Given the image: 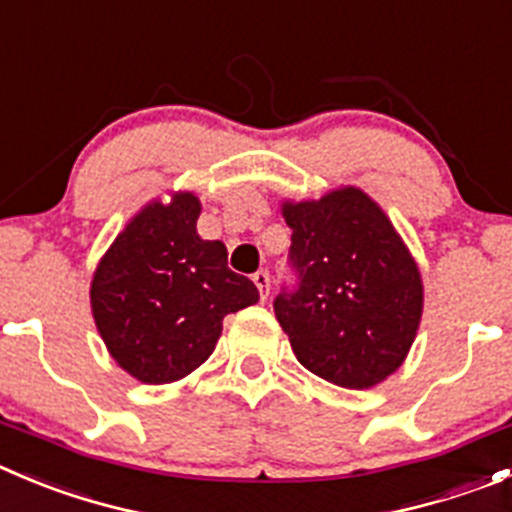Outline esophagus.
<instances>
[{"mask_svg": "<svg viewBox=\"0 0 512 512\" xmlns=\"http://www.w3.org/2000/svg\"><path fill=\"white\" fill-rule=\"evenodd\" d=\"M253 284H256V289H259L261 299H266V296H269L271 279H269V274H266V271H256V274H253Z\"/></svg>", "mask_w": 512, "mask_h": 512, "instance_id": "34e87169", "label": "esophagus"}]
</instances>
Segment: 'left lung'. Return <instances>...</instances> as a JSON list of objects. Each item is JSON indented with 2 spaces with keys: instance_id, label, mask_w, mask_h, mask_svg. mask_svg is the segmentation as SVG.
Returning a JSON list of instances; mask_svg holds the SVG:
<instances>
[{
  "instance_id": "obj_1",
  "label": "left lung",
  "mask_w": 512,
  "mask_h": 512,
  "mask_svg": "<svg viewBox=\"0 0 512 512\" xmlns=\"http://www.w3.org/2000/svg\"><path fill=\"white\" fill-rule=\"evenodd\" d=\"M291 233L294 294L276 319L296 359L326 382L369 389L410 354L425 306L420 266L394 223L362 188L281 203Z\"/></svg>"
}]
</instances>
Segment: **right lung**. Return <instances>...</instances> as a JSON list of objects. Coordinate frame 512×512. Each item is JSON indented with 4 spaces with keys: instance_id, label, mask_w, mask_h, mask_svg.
I'll use <instances>...</instances> for the list:
<instances>
[{
    "instance_id": "1",
    "label": "right lung",
    "mask_w": 512,
    "mask_h": 512,
    "mask_svg": "<svg viewBox=\"0 0 512 512\" xmlns=\"http://www.w3.org/2000/svg\"><path fill=\"white\" fill-rule=\"evenodd\" d=\"M191 191L145 203L97 264L90 306L110 357L145 384L188 377L216 349L223 316L256 304L251 279L228 269L223 241L196 231Z\"/></svg>"
}]
</instances>
